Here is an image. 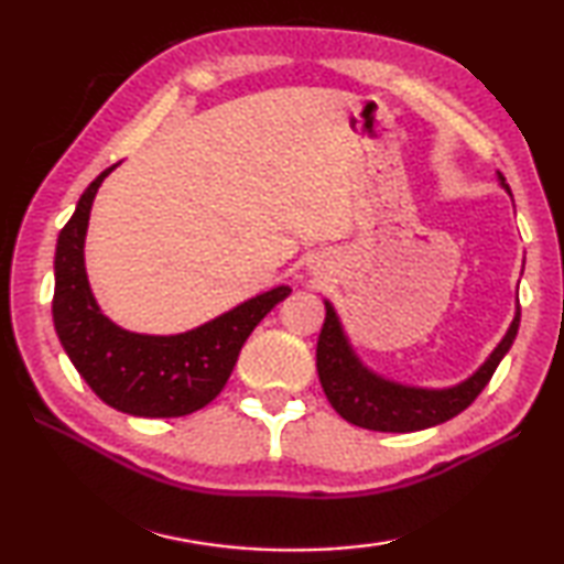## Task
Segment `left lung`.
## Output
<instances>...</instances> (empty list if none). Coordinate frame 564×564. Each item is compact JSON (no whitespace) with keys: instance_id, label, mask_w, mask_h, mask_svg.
I'll return each instance as SVG.
<instances>
[{"instance_id":"1","label":"left lung","mask_w":564,"mask_h":564,"mask_svg":"<svg viewBox=\"0 0 564 564\" xmlns=\"http://www.w3.org/2000/svg\"><path fill=\"white\" fill-rule=\"evenodd\" d=\"M500 186L510 194V186L505 184L502 176ZM518 328L520 305L498 348L490 352V358L470 378L451 388H415L395 383V380H388L373 373L368 366H362L346 330H343L336 308H333L330 301H326V321H323L316 348V368L323 393H326L340 417H346L348 423L358 427H368V431L378 433L425 431V427L441 425L445 420L463 413L482 393V388L490 383L495 368L500 366L505 352L510 350Z\"/></svg>"}]
</instances>
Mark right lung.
<instances>
[{"instance_id": "add662e5", "label": "right lung", "mask_w": 564, "mask_h": 564, "mask_svg": "<svg viewBox=\"0 0 564 564\" xmlns=\"http://www.w3.org/2000/svg\"><path fill=\"white\" fill-rule=\"evenodd\" d=\"M117 164L91 181L62 228L54 256L52 316L66 356L104 403L139 417H178L221 393L246 338L291 293L275 285L176 336L131 333L104 316L84 265L94 196Z\"/></svg>"}]
</instances>
